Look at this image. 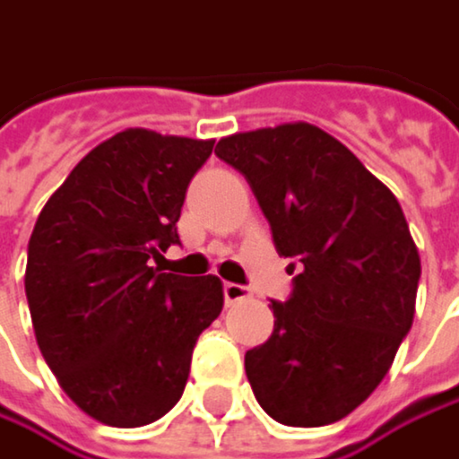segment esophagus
<instances>
[{
    "label": "esophagus",
    "instance_id": "obj_1",
    "mask_svg": "<svg viewBox=\"0 0 459 459\" xmlns=\"http://www.w3.org/2000/svg\"><path fill=\"white\" fill-rule=\"evenodd\" d=\"M222 296H225V304H228V307H234V304L250 299V288L237 285V282H225V285H222Z\"/></svg>",
    "mask_w": 459,
    "mask_h": 459
}]
</instances>
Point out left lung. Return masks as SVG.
Wrapping results in <instances>:
<instances>
[{
    "mask_svg": "<svg viewBox=\"0 0 459 459\" xmlns=\"http://www.w3.org/2000/svg\"><path fill=\"white\" fill-rule=\"evenodd\" d=\"M250 182L293 293L272 301V339L245 355L264 411L320 428L355 411L385 379L414 323L420 253L393 190L312 123L217 142Z\"/></svg>",
    "mask_w": 459,
    "mask_h": 459,
    "instance_id": "1",
    "label": "left lung"
}]
</instances>
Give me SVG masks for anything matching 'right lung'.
<instances>
[{
  "label": "right lung",
  "instance_id": "right-lung-1",
  "mask_svg": "<svg viewBox=\"0 0 459 459\" xmlns=\"http://www.w3.org/2000/svg\"><path fill=\"white\" fill-rule=\"evenodd\" d=\"M212 139L126 128L93 147L42 206L29 239L26 299L61 390L112 428L160 420L193 347L222 312V282L166 274L177 220Z\"/></svg>",
  "mask_w": 459,
  "mask_h": 459
}]
</instances>
